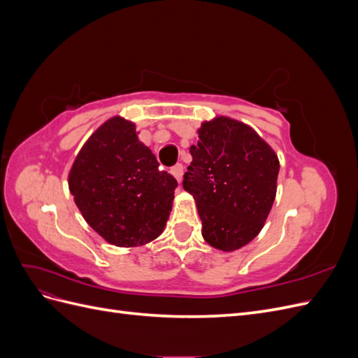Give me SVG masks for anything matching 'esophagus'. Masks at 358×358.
<instances>
[{
    "mask_svg": "<svg viewBox=\"0 0 358 358\" xmlns=\"http://www.w3.org/2000/svg\"><path fill=\"white\" fill-rule=\"evenodd\" d=\"M170 173H171L173 176L176 178V180H178V182H180V180H182V175H183V166H182V164L173 166V167H171V170H170Z\"/></svg>",
    "mask_w": 358,
    "mask_h": 358,
    "instance_id": "1",
    "label": "esophagus"
}]
</instances>
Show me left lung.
<instances>
[{"label":"left lung","mask_w":358,"mask_h":358,"mask_svg":"<svg viewBox=\"0 0 358 358\" xmlns=\"http://www.w3.org/2000/svg\"><path fill=\"white\" fill-rule=\"evenodd\" d=\"M182 185L197 203L210 246L234 251L262 231L276 196L279 161L251 127L230 117L203 122Z\"/></svg>","instance_id":"1"}]
</instances>
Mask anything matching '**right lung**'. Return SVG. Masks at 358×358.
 <instances>
[{"label": "right lung", "mask_w": 358, "mask_h": 358, "mask_svg": "<svg viewBox=\"0 0 358 358\" xmlns=\"http://www.w3.org/2000/svg\"><path fill=\"white\" fill-rule=\"evenodd\" d=\"M85 221L116 246L145 245L161 234L175 199L176 179L159 169L136 125L115 116L83 145L69 175Z\"/></svg>", "instance_id": "add662e5"}]
</instances>
